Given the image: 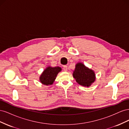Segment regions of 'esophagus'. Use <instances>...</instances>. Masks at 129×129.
Listing matches in <instances>:
<instances>
[{"label": "esophagus", "mask_w": 129, "mask_h": 129, "mask_svg": "<svg viewBox=\"0 0 129 129\" xmlns=\"http://www.w3.org/2000/svg\"><path fill=\"white\" fill-rule=\"evenodd\" d=\"M63 71L65 72H67L68 71V67L67 66H64L63 67Z\"/></svg>", "instance_id": "obj_1"}]
</instances>
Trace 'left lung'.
Instances as JSON below:
<instances>
[{
  "instance_id": "left-lung-1",
  "label": "left lung",
  "mask_w": 129,
  "mask_h": 129,
  "mask_svg": "<svg viewBox=\"0 0 129 129\" xmlns=\"http://www.w3.org/2000/svg\"><path fill=\"white\" fill-rule=\"evenodd\" d=\"M73 76L76 82L83 87H89L96 80L95 72L82 62H78L73 71Z\"/></svg>"
}]
</instances>
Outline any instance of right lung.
<instances>
[{
	"label": "right lung",
	"mask_w": 129,
	"mask_h": 129,
	"mask_svg": "<svg viewBox=\"0 0 129 129\" xmlns=\"http://www.w3.org/2000/svg\"><path fill=\"white\" fill-rule=\"evenodd\" d=\"M61 71L62 69L60 67H53L51 66H48L40 76V82L42 84L45 85L53 84L58 73Z\"/></svg>",
	"instance_id": "1"
}]
</instances>
